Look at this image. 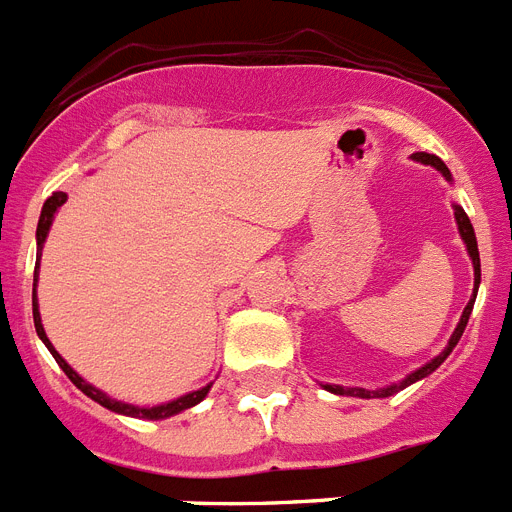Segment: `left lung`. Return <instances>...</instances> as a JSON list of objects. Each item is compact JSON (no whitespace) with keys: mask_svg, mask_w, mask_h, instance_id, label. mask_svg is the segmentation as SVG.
<instances>
[{"mask_svg":"<svg viewBox=\"0 0 512 512\" xmlns=\"http://www.w3.org/2000/svg\"><path fill=\"white\" fill-rule=\"evenodd\" d=\"M416 161H422V163H429V166H435L437 171H440L445 179H450V171L448 166L440 161L437 156H432V153H414ZM455 221H458V231H461L463 236V242H466L468 247V255H471V263H474V283H476V289H479V281H482V268H479V249H476V236H474V226H471V221H468V216L463 213V208H458L455 205ZM476 289H474V296H471V302L466 304V309H463V315H461V322H458V328H455L453 338L448 341V349L442 351L440 356H435L432 362L424 364L422 369H416V372H411L406 380H401L398 385H390V388H382V390H364V388H341V385H325V388L330 390V393H338V395H359V398H385V395H393L398 393V390H403L406 385H411V382L416 380H422V377L432 375L437 367H440L445 359H448L450 351L455 349V343L461 341L463 336V330H466V322H468V315H471V309H474V299H476Z\"/></svg>","mask_w":512,"mask_h":512,"instance_id":"left-lung-1","label":"left lung"}]
</instances>
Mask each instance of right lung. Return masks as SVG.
Returning a JSON list of instances; mask_svg holds the SVG:
<instances>
[{"label":"right lung","mask_w":512,"mask_h":512,"mask_svg":"<svg viewBox=\"0 0 512 512\" xmlns=\"http://www.w3.org/2000/svg\"><path fill=\"white\" fill-rule=\"evenodd\" d=\"M64 200H67V195H64V192H54V195H51L49 200H46V203H44V210H41V218H38V229H36L38 257H36V273H33V283L38 281V260H41V247H44L46 234H49L51 218H54V213H57V208L64 203ZM33 322H36V333H38V336H41V341H44L46 346H49V351H51V354H54V359H57V364L64 369V375L70 377V380L75 382L77 388L83 390V393L88 395V398H93V401H98V403H101V406H106V409L117 411V414L137 416V419H166V416H174V414H179V411L190 409V406H195V403H200V401H203V398H205V395H208L210 385H205L203 390H195V393L182 395V398H176V401H171V403H163V406H153V409H140V406H130V403L114 401V398H109V395H106V393H101V390H96V388H93V385H88V382H85L83 377L77 375L75 369H72L70 364L64 362L62 356H59L57 351H54V346H51L49 338H46V333H44V325H41V315H38L36 294H33Z\"/></svg>","instance_id":"add662e5"}]
</instances>
